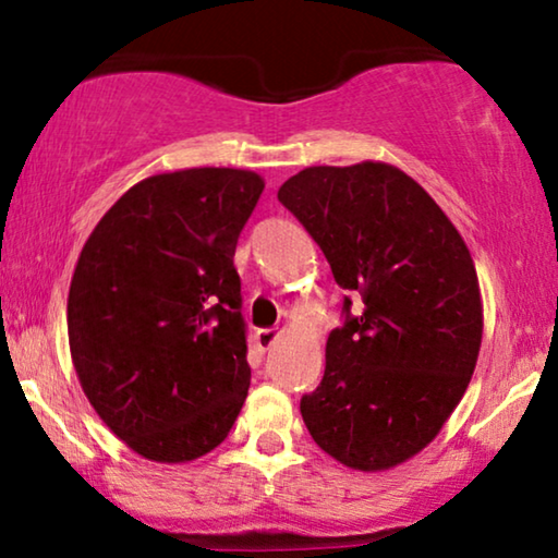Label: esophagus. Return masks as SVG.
<instances>
[{
    "label": "esophagus",
    "mask_w": 558,
    "mask_h": 558,
    "mask_svg": "<svg viewBox=\"0 0 558 558\" xmlns=\"http://www.w3.org/2000/svg\"><path fill=\"white\" fill-rule=\"evenodd\" d=\"M279 330H274V327H264V330H258L256 332V342H258V348L262 350H269L274 342L279 340Z\"/></svg>",
    "instance_id": "obj_1"
}]
</instances>
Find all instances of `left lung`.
I'll list each match as a JSON object with an SVG mask.
<instances>
[{
    "label": "left lung",
    "mask_w": 558,
    "mask_h": 558,
    "mask_svg": "<svg viewBox=\"0 0 558 558\" xmlns=\"http://www.w3.org/2000/svg\"><path fill=\"white\" fill-rule=\"evenodd\" d=\"M277 197L356 300H342L325 376L300 401L304 424L348 468H393L437 437L475 371L470 251L426 190L384 162L307 167Z\"/></svg>",
    "instance_id": "left-lung-1"
}]
</instances>
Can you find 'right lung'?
Segmentation results:
<instances>
[{"instance_id":"obj_1","label":"right lung","mask_w":558,"mask_h":558,"mask_svg":"<svg viewBox=\"0 0 558 558\" xmlns=\"http://www.w3.org/2000/svg\"><path fill=\"white\" fill-rule=\"evenodd\" d=\"M264 180L201 167L142 180L88 235L68 340L90 407L136 454L187 462L228 437L246 401V319L233 266Z\"/></svg>"}]
</instances>
